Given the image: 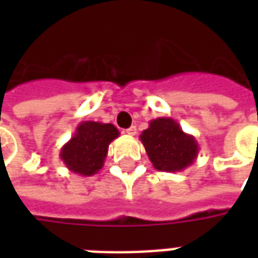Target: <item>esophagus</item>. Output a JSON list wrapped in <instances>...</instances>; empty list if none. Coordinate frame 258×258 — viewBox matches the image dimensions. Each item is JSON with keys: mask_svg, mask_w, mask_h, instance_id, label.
Wrapping results in <instances>:
<instances>
[{"mask_svg": "<svg viewBox=\"0 0 258 258\" xmlns=\"http://www.w3.org/2000/svg\"><path fill=\"white\" fill-rule=\"evenodd\" d=\"M124 133H125V134H128V135H131V137H133V135L137 134V127H135V125H131V127H130V128L125 130Z\"/></svg>", "mask_w": 258, "mask_h": 258, "instance_id": "esophagus-1", "label": "esophagus"}]
</instances>
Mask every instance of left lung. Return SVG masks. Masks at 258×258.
Instances as JSON below:
<instances>
[{"mask_svg": "<svg viewBox=\"0 0 258 258\" xmlns=\"http://www.w3.org/2000/svg\"><path fill=\"white\" fill-rule=\"evenodd\" d=\"M149 160L159 171H182L196 160L199 144L194 135L186 134L171 117L152 120L140 135Z\"/></svg>", "mask_w": 258, "mask_h": 258, "instance_id": "1", "label": "left lung"}]
</instances>
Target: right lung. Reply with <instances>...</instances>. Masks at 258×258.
<instances>
[{"label":"right lung","mask_w":258,"mask_h":258,"mask_svg":"<svg viewBox=\"0 0 258 258\" xmlns=\"http://www.w3.org/2000/svg\"><path fill=\"white\" fill-rule=\"evenodd\" d=\"M118 135V130L110 123L83 121L62 146L59 156L72 173L91 177L103 167L109 145Z\"/></svg>","instance_id":"obj_1"}]
</instances>
